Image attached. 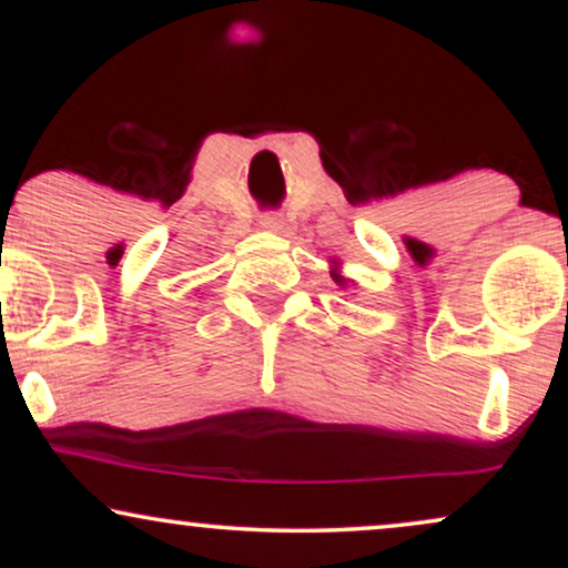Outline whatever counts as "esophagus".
<instances>
[{"label": "esophagus", "instance_id": "esophagus-1", "mask_svg": "<svg viewBox=\"0 0 568 568\" xmlns=\"http://www.w3.org/2000/svg\"><path fill=\"white\" fill-rule=\"evenodd\" d=\"M261 224H263V230H268V232H284V216L276 214V212L263 214Z\"/></svg>", "mask_w": 568, "mask_h": 568}]
</instances>
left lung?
<instances>
[{"mask_svg":"<svg viewBox=\"0 0 568 568\" xmlns=\"http://www.w3.org/2000/svg\"><path fill=\"white\" fill-rule=\"evenodd\" d=\"M333 278H336V282H341V276H336V274H333Z\"/></svg>","mask_w":568,"mask_h":568,"instance_id":"obj_1","label":"left lung"}]
</instances>
